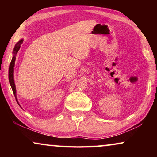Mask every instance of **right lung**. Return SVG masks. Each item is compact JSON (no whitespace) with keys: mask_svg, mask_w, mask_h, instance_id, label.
<instances>
[{"mask_svg":"<svg viewBox=\"0 0 157 157\" xmlns=\"http://www.w3.org/2000/svg\"><path fill=\"white\" fill-rule=\"evenodd\" d=\"M23 39H21L19 41L17 42V43L16 44L14 50H13V55H13V57H12L11 63H10V67H9V82H10V85H11L12 89L13 91V93H14V95L15 96L16 100H17V103L19 106H20V105L18 102V100H17V91H16V86H15V84H14V63H15V60H16V55H17L18 51L19 50L21 45L23 44ZM20 107H21V106H20Z\"/></svg>","mask_w":157,"mask_h":157,"instance_id":"1","label":"right lung"}]
</instances>
